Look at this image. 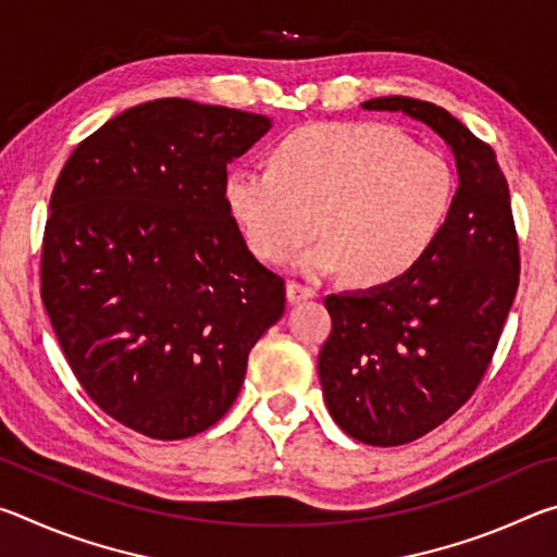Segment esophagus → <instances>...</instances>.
Wrapping results in <instances>:
<instances>
[{
	"mask_svg": "<svg viewBox=\"0 0 557 557\" xmlns=\"http://www.w3.org/2000/svg\"><path fill=\"white\" fill-rule=\"evenodd\" d=\"M314 295H317L314 287L301 285V282H297V280H292L287 285V299L292 301V305H295V301H301V299H312Z\"/></svg>",
	"mask_w": 557,
	"mask_h": 557,
	"instance_id": "1",
	"label": "esophagus"
}]
</instances>
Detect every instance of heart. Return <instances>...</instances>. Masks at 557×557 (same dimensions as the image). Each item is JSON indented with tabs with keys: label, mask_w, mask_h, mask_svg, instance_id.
I'll list each match as a JSON object with an SVG mask.
<instances>
[{
	"label": "heart",
	"mask_w": 557,
	"mask_h": 557,
	"mask_svg": "<svg viewBox=\"0 0 557 557\" xmlns=\"http://www.w3.org/2000/svg\"><path fill=\"white\" fill-rule=\"evenodd\" d=\"M225 203L248 248L282 262L317 235L301 258L319 272L346 270L358 285H391L420 265L457 206L449 159L414 147L381 122H329L289 132L272 166L225 176Z\"/></svg>",
	"instance_id": "obj_1"
}]
</instances>
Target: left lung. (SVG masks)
Segmentation results:
<instances>
[{"label": "left lung", "mask_w": 557, "mask_h": 557, "mask_svg": "<svg viewBox=\"0 0 557 557\" xmlns=\"http://www.w3.org/2000/svg\"><path fill=\"white\" fill-rule=\"evenodd\" d=\"M366 110L425 122L455 154L459 188L435 250L410 275L329 295L332 334L319 351L326 408L346 435L395 447L428 435L482 383L518 289V235L494 149L445 108L405 96Z\"/></svg>", "instance_id": "1"}]
</instances>
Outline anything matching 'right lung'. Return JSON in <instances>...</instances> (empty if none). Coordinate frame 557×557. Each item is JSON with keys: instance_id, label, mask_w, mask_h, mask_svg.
I'll return each instance as SVG.
<instances>
[{"instance_id": "add662e5", "label": "right lung", "mask_w": 557, "mask_h": 557, "mask_svg": "<svg viewBox=\"0 0 557 557\" xmlns=\"http://www.w3.org/2000/svg\"><path fill=\"white\" fill-rule=\"evenodd\" d=\"M268 129L256 112L143 102L83 139L53 186L44 307L83 391L139 435L215 425L285 314V280L248 250L223 191Z\"/></svg>"}]
</instances>
